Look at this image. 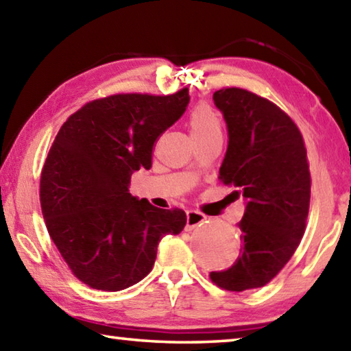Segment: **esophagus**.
Returning <instances> with one entry per match:
<instances>
[{
    "mask_svg": "<svg viewBox=\"0 0 351 351\" xmlns=\"http://www.w3.org/2000/svg\"><path fill=\"white\" fill-rule=\"evenodd\" d=\"M206 217L203 213L198 212V210H189L187 212V224H186V229L187 230H192L197 228V226H201L204 223Z\"/></svg>",
    "mask_w": 351,
    "mask_h": 351,
    "instance_id": "obj_1",
    "label": "esophagus"
}]
</instances>
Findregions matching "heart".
<instances>
[{"label": "heart", "instance_id": "b5f03b06", "mask_svg": "<svg viewBox=\"0 0 351 351\" xmlns=\"http://www.w3.org/2000/svg\"><path fill=\"white\" fill-rule=\"evenodd\" d=\"M189 123L193 138L221 132V125H219V119L217 116V112L206 104L195 106L189 116Z\"/></svg>", "mask_w": 351, "mask_h": 351}]
</instances>
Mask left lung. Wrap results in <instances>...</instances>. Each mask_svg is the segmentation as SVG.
I'll list each match as a JSON object with an SVG mask.
<instances>
[{
    "label": "left lung",
    "instance_id": "1",
    "mask_svg": "<svg viewBox=\"0 0 351 351\" xmlns=\"http://www.w3.org/2000/svg\"><path fill=\"white\" fill-rule=\"evenodd\" d=\"M213 102L228 123L229 145L219 180L246 199L239 228L243 246L226 271L209 274L217 287H265L293 257L305 234L311 175L306 148L293 119L271 100L243 88H223Z\"/></svg>",
    "mask_w": 351,
    "mask_h": 351
}]
</instances>
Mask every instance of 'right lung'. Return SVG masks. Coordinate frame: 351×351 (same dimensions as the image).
Instances as JSON below:
<instances>
[{
	"label": "right lung",
	"instance_id": "add662e5",
	"mask_svg": "<svg viewBox=\"0 0 351 351\" xmlns=\"http://www.w3.org/2000/svg\"><path fill=\"white\" fill-rule=\"evenodd\" d=\"M189 100L187 88L112 94L85 104L58 130L41 170V212L71 272L88 287L112 293L141 282L162 237L186 226L182 209H158L128 186L133 171L152 167L154 142Z\"/></svg>",
	"mask_w": 351,
	"mask_h": 351
}]
</instances>
